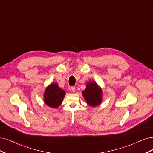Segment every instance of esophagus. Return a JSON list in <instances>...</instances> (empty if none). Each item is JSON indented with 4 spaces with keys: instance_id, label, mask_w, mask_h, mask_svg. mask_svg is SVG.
Wrapping results in <instances>:
<instances>
[{
    "instance_id": "1",
    "label": "esophagus",
    "mask_w": 153,
    "mask_h": 153,
    "mask_svg": "<svg viewBox=\"0 0 153 153\" xmlns=\"http://www.w3.org/2000/svg\"><path fill=\"white\" fill-rule=\"evenodd\" d=\"M71 90L72 91V92H75V90H76V87L75 86H72L71 88Z\"/></svg>"
}]
</instances>
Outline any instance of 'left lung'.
Returning <instances> with one entry per match:
<instances>
[{
	"instance_id": "1",
	"label": "left lung",
	"mask_w": 153,
	"mask_h": 153,
	"mask_svg": "<svg viewBox=\"0 0 153 153\" xmlns=\"http://www.w3.org/2000/svg\"><path fill=\"white\" fill-rule=\"evenodd\" d=\"M82 93L87 103L91 106H97L102 101V89L94 81L88 82L86 88L84 89V91H82Z\"/></svg>"
}]
</instances>
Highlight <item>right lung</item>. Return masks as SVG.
<instances>
[{
	"label": "right lung",
	"mask_w": 153,
	"mask_h": 153,
	"mask_svg": "<svg viewBox=\"0 0 153 153\" xmlns=\"http://www.w3.org/2000/svg\"><path fill=\"white\" fill-rule=\"evenodd\" d=\"M65 95V91L60 88L57 84L52 83L44 93L45 103L52 108H57L61 105Z\"/></svg>",
	"instance_id": "add662e5"
}]
</instances>
